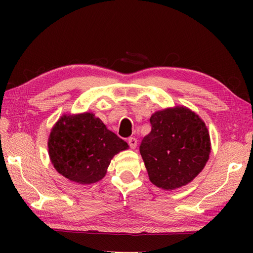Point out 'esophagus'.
<instances>
[{
    "label": "esophagus",
    "instance_id": "esophagus-1",
    "mask_svg": "<svg viewBox=\"0 0 253 253\" xmlns=\"http://www.w3.org/2000/svg\"><path fill=\"white\" fill-rule=\"evenodd\" d=\"M127 142H128V144H129V147H130L131 149H135V148L137 147V142H138V141H137L136 138L130 137V138H128Z\"/></svg>",
    "mask_w": 253,
    "mask_h": 253
}]
</instances>
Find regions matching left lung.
<instances>
[{
	"label": "left lung",
	"instance_id": "1",
	"mask_svg": "<svg viewBox=\"0 0 253 253\" xmlns=\"http://www.w3.org/2000/svg\"><path fill=\"white\" fill-rule=\"evenodd\" d=\"M140 154L152 184L165 190L187 185L203 169L210 154L206 124L186 107L154 113Z\"/></svg>",
	"mask_w": 253,
	"mask_h": 253
}]
</instances>
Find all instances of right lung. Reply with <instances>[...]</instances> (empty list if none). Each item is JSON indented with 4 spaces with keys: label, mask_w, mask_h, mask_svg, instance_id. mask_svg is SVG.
Masks as SVG:
<instances>
[{
    "label": "right lung",
    "mask_w": 253,
    "mask_h": 253,
    "mask_svg": "<svg viewBox=\"0 0 253 253\" xmlns=\"http://www.w3.org/2000/svg\"><path fill=\"white\" fill-rule=\"evenodd\" d=\"M49 154L58 173L78 184L103 178L111 160L128 144L91 113L64 115L50 133Z\"/></svg>",
    "instance_id": "obj_1"
}]
</instances>
